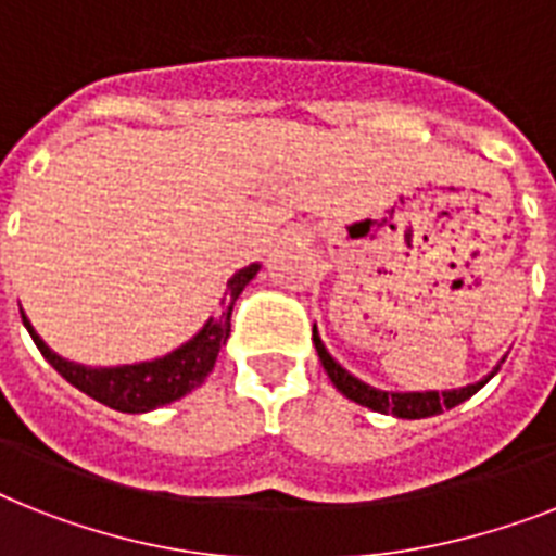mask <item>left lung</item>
I'll return each mask as SVG.
<instances>
[{"label": "left lung", "mask_w": 556, "mask_h": 556, "mask_svg": "<svg viewBox=\"0 0 556 556\" xmlns=\"http://www.w3.org/2000/svg\"><path fill=\"white\" fill-rule=\"evenodd\" d=\"M314 345H317L319 363H323L325 374L331 377L333 388L345 394L349 400H354L356 405H365V408L380 410V414H394L400 419H422L442 414V408H454V405L466 403L468 396H473L485 382L497 374V368L485 377V380L473 382V386L457 388V391H408V394H391V391H380V388H371L359 382L356 377H351L345 368H342L337 359H333L328 351H325L323 340H319L317 328H314Z\"/></svg>", "instance_id": "obj_1"}]
</instances>
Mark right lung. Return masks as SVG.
<instances>
[{
  "mask_svg": "<svg viewBox=\"0 0 556 556\" xmlns=\"http://www.w3.org/2000/svg\"><path fill=\"white\" fill-rule=\"evenodd\" d=\"M260 265H248V268L237 270L228 279V293H225V311L219 317H211L202 331L188 340L182 349L170 351V354L151 359V363L137 365H116V368H88V365L71 363L53 354L42 342V337L34 331V325L22 314V323L34 337L36 349L42 351V356L56 368L62 377L74 388H79L83 394L93 396L97 403L108 405V408L122 410V414H146V410L168 405L179 396L191 394L193 388H200L205 377L214 371L216 354L228 342L231 333V311L242 288L256 277Z\"/></svg>",
  "mask_w": 556,
  "mask_h": 556,
  "instance_id": "right-lung-1",
  "label": "right lung"
}]
</instances>
